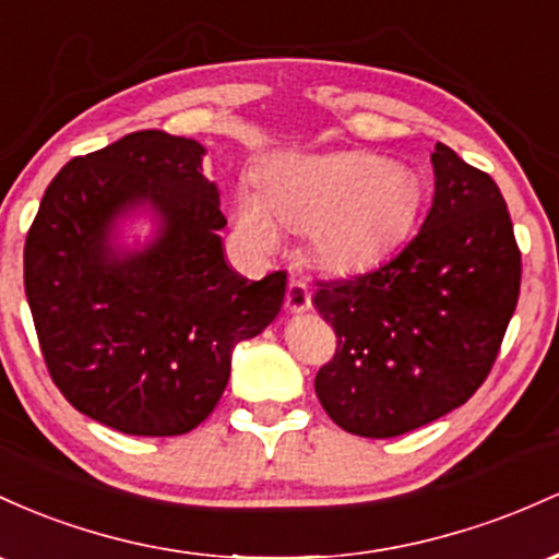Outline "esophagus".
Listing matches in <instances>:
<instances>
[{"label": "esophagus", "mask_w": 559, "mask_h": 559, "mask_svg": "<svg viewBox=\"0 0 559 559\" xmlns=\"http://www.w3.org/2000/svg\"><path fill=\"white\" fill-rule=\"evenodd\" d=\"M285 306H287V311H293V313L309 311V309H311V293H309V287H306L300 280H293L290 285H287Z\"/></svg>", "instance_id": "obj_1"}]
</instances>
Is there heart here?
Instances as JSON below:
<instances>
[{
	"label": "heart",
	"instance_id": "1",
	"mask_svg": "<svg viewBox=\"0 0 559 559\" xmlns=\"http://www.w3.org/2000/svg\"><path fill=\"white\" fill-rule=\"evenodd\" d=\"M417 174L369 153L285 155L263 171V195L235 198L237 240L255 255L282 246V229H306L313 261L348 272L380 259L406 235L419 211Z\"/></svg>",
	"mask_w": 559,
	"mask_h": 559
}]
</instances>
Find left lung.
<instances>
[{"mask_svg":"<svg viewBox=\"0 0 559 559\" xmlns=\"http://www.w3.org/2000/svg\"><path fill=\"white\" fill-rule=\"evenodd\" d=\"M430 160L436 195L417 235L311 298L337 335L313 388L354 436H404L465 404L518 306L520 248L497 181L441 142Z\"/></svg>","mask_w":559,"mask_h":559,"instance_id":"left-lung-1","label":"left lung"}]
</instances>
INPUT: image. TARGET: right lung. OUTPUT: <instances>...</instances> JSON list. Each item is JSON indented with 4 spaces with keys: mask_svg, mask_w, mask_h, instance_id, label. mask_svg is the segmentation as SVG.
<instances>
[{
    "mask_svg": "<svg viewBox=\"0 0 559 559\" xmlns=\"http://www.w3.org/2000/svg\"><path fill=\"white\" fill-rule=\"evenodd\" d=\"M205 147L147 129L81 155L44 192L23 250L26 298L52 382L81 415L129 436H181L227 388L231 350L274 322L287 274L259 282L224 259ZM147 204L159 235L111 246Z\"/></svg>",
    "mask_w": 559,
    "mask_h": 559,
    "instance_id": "1",
    "label": "right lung"
}]
</instances>
